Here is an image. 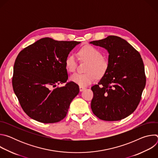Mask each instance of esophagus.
Here are the masks:
<instances>
[{
  "mask_svg": "<svg viewBox=\"0 0 158 158\" xmlns=\"http://www.w3.org/2000/svg\"><path fill=\"white\" fill-rule=\"evenodd\" d=\"M85 89V87H81V86H80L79 87V90H80V91H84V90Z\"/></svg>",
  "mask_w": 158,
  "mask_h": 158,
  "instance_id": "obj_1",
  "label": "esophagus"
}]
</instances>
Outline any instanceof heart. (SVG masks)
<instances>
[{
    "label": "heart",
    "mask_w": 158,
    "mask_h": 158,
    "mask_svg": "<svg viewBox=\"0 0 158 158\" xmlns=\"http://www.w3.org/2000/svg\"><path fill=\"white\" fill-rule=\"evenodd\" d=\"M77 56L81 60L89 61L84 74L76 73L71 76V81L79 86L85 87L93 83L96 79V75L102 76L107 70L108 61L103 57L102 52L92 45H85L79 48ZM65 67L69 73L76 71L77 67V58L74 54H69L65 59Z\"/></svg>",
    "instance_id": "b5f03b06"
}]
</instances>
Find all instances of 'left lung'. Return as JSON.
I'll use <instances>...</instances> for the list:
<instances>
[{"label": "left lung", "instance_id": "left-lung-1", "mask_svg": "<svg viewBox=\"0 0 158 158\" xmlns=\"http://www.w3.org/2000/svg\"><path fill=\"white\" fill-rule=\"evenodd\" d=\"M109 52L107 70L91 87V109L101 120L115 121L136 110L146 85L144 65L139 52L124 39L115 35L90 42Z\"/></svg>", "mask_w": 158, "mask_h": 158}]
</instances>
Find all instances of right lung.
<instances>
[{"instance_id":"right-lung-1","label":"right lung","mask_w":158,"mask_h":158,"mask_svg":"<svg viewBox=\"0 0 158 158\" xmlns=\"http://www.w3.org/2000/svg\"><path fill=\"white\" fill-rule=\"evenodd\" d=\"M46 37L21 51L14 65L12 87L21 107L31 118L54 123L67 115L79 94V85L68 79L65 59L79 44ZM65 83L64 86L56 85Z\"/></svg>"}]
</instances>
